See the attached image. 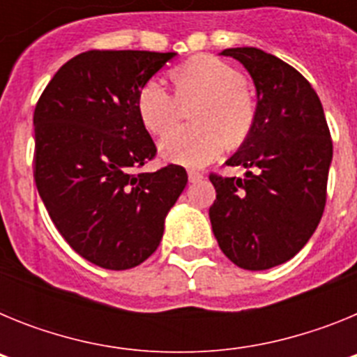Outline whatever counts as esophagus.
Here are the masks:
<instances>
[{"mask_svg": "<svg viewBox=\"0 0 357 357\" xmlns=\"http://www.w3.org/2000/svg\"><path fill=\"white\" fill-rule=\"evenodd\" d=\"M188 175H189V182H198L204 178V173L197 172V169H189Z\"/></svg>", "mask_w": 357, "mask_h": 357, "instance_id": "1", "label": "esophagus"}]
</instances>
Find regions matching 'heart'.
Wrapping results in <instances>:
<instances>
[{
  "instance_id": "heart-1",
  "label": "heart",
  "mask_w": 357,
  "mask_h": 357,
  "mask_svg": "<svg viewBox=\"0 0 357 357\" xmlns=\"http://www.w3.org/2000/svg\"><path fill=\"white\" fill-rule=\"evenodd\" d=\"M176 94L151 78L137 93V112L144 127L165 135L181 115L184 105L198 101L193 128L164 137L160 155L184 166H204L229 144L247 139L254 125V103L243 87V77L216 56L198 55L173 69Z\"/></svg>"
}]
</instances>
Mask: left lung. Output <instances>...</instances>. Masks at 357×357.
Segmentation results:
<instances>
[{"mask_svg": "<svg viewBox=\"0 0 357 357\" xmlns=\"http://www.w3.org/2000/svg\"><path fill=\"white\" fill-rule=\"evenodd\" d=\"M257 91L254 125L227 160L245 178L211 173L216 200L209 209L214 238L243 270L289 261L317 230L327 198L333 141L324 107L301 73L257 48H229Z\"/></svg>", "mask_w": 357, "mask_h": 357, "instance_id": "obj_1", "label": "left lung"}]
</instances>
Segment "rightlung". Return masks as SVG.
Masks as SVG:
<instances>
[{
  "label": "right lung",
  "instance_id": "add662e5",
  "mask_svg": "<svg viewBox=\"0 0 357 357\" xmlns=\"http://www.w3.org/2000/svg\"><path fill=\"white\" fill-rule=\"evenodd\" d=\"M176 53L91 50L66 62L33 112V178L53 225L84 259L128 270L159 247L188 184L182 166L139 173L157 148L137 93Z\"/></svg>",
  "mask_w": 357,
  "mask_h": 357
}]
</instances>
